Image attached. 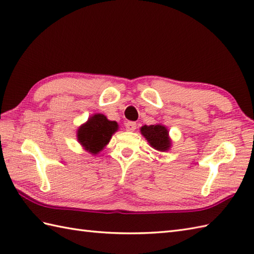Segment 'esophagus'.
<instances>
[{"instance_id": "obj_1", "label": "esophagus", "mask_w": 254, "mask_h": 254, "mask_svg": "<svg viewBox=\"0 0 254 254\" xmlns=\"http://www.w3.org/2000/svg\"><path fill=\"white\" fill-rule=\"evenodd\" d=\"M126 129L128 132H134L135 129H136V123L133 122V121H129L126 125Z\"/></svg>"}]
</instances>
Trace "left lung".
I'll return each mask as SVG.
<instances>
[{"label":"left lung","mask_w":254,"mask_h":254,"mask_svg":"<svg viewBox=\"0 0 254 254\" xmlns=\"http://www.w3.org/2000/svg\"><path fill=\"white\" fill-rule=\"evenodd\" d=\"M140 134L148 141L149 146L158 151H169L172 147V140L170 138L169 129L161 123L141 127Z\"/></svg>","instance_id":"left-lung-1"}]
</instances>
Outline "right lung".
Masks as SVG:
<instances>
[{"label":"right lung","mask_w":254,"mask_h":254,"mask_svg":"<svg viewBox=\"0 0 254 254\" xmlns=\"http://www.w3.org/2000/svg\"><path fill=\"white\" fill-rule=\"evenodd\" d=\"M118 129L116 121L108 120L103 114H94L76 129V139L84 150L95 156L107 146Z\"/></svg>","instance_id":"1"}]
</instances>
